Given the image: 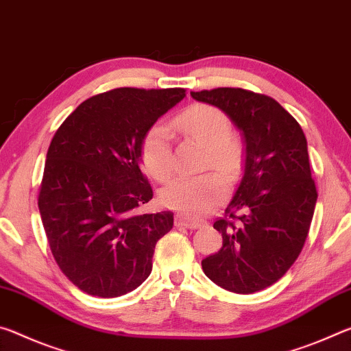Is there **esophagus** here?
<instances>
[{
  "label": "esophagus",
  "mask_w": 351,
  "mask_h": 351,
  "mask_svg": "<svg viewBox=\"0 0 351 351\" xmlns=\"http://www.w3.org/2000/svg\"><path fill=\"white\" fill-rule=\"evenodd\" d=\"M200 226H202V222H200V221L189 219V217L183 216V215L176 216V227H185V228H189V230H194V228H199Z\"/></svg>",
  "instance_id": "1"
}]
</instances>
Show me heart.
Returning a JSON list of instances; mask_svg holds the SVG:
<instances>
[{
  "label": "heart",
  "mask_w": 351,
  "mask_h": 351,
  "mask_svg": "<svg viewBox=\"0 0 351 351\" xmlns=\"http://www.w3.org/2000/svg\"><path fill=\"white\" fill-rule=\"evenodd\" d=\"M172 125L183 135L205 147L204 166H210L226 177L234 176L241 165V145L232 135L226 113L211 106H193L177 117ZM169 128L163 123L154 124L141 143L143 168L152 179L163 182L174 169L169 143ZM226 194V183L215 174L197 177H176L162 191L160 199L169 208L199 216L216 205Z\"/></svg>",
  "instance_id": "heart-1"
}]
</instances>
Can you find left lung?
Wrapping results in <instances>:
<instances>
[{
    "mask_svg": "<svg viewBox=\"0 0 351 351\" xmlns=\"http://www.w3.org/2000/svg\"><path fill=\"white\" fill-rule=\"evenodd\" d=\"M191 96L232 119L243 134L245 157L227 217L213 223L222 233V247L202 260V269L221 288L252 294L288 272L308 237L317 191L306 138L292 114L269 96L243 88Z\"/></svg>",
    "mask_w": 351,
    "mask_h": 351,
    "instance_id": "left-lung-1",
    "label": "left lung"
}]
</instances>
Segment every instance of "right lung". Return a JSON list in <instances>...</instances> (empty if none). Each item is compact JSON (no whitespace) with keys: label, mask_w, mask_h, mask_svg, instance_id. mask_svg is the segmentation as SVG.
Masks as SVG:
<instances>
[{"label":"right lung","mask_w":351,"mask_h":351,"mask_svg":"<svg viewBox=\"0 0 351 351\" xmlns=\"http://www.w3.org/2000/svg\"><path fill=\"white\" fill-rule=\"evenodd\" d=\"M183 88H117L84 101L51 141L38 210L60 271L90 295L136 289L152 271L171 211L138 215L154 193L140 169L141 143Z\"/></svg>","instance_id":"obj_1"}]
</instances>
